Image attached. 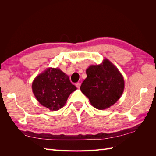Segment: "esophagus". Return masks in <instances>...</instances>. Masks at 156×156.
I'll list each match as a JSON object with an SVG mask.
<instances>
[{"mask_svg":"<svg viewBox=\"0 0 156 156\" xmlns=\"http://www.w3.org/2000/svg\"><path fill=\"white\" fill-rule=\"evenodd\" d=\"M80 85H81L80 82H76V87H77L78 88H80Z\"/></svg>","mask_w":156,"mask_h":156,"instance_id":"esophagus-1","label":"esophagus"}]
</instances>
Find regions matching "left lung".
Instances as JSON below:
<instances>
[{
  "label": "left lung",
  "instance_id": "left-lung-1",
  "mask_svg": "<svg viewBox=\"0 0 156 156\" xmlns=\"http://www.w3.org/2000/svg\"><path fill=\"white\" fill-rule=\"evenodd\" d=\"M87 78L80 90L97 109H106L114 105L122 95L125 82L119 69L107 59L87 69Z\"/></svg>",
  "mask_w": 156,
  "mask_h": 156
}]
</instances>
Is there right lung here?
I'll list each match as a JSON object with an SVG mask.
<instances>
[{"mask_svg": "<svg viewBox=\"0 0 156 156\" xmlns=\"http://www.w3.org/2000/svg\"><path fill=\"white\" fill-rule=\"evenodd\" d=\"M32 90L41 105L49 110L58 111L64 107L76 87L59 68H49L34 79Z\"/></svg>", "mask_w": 156, "mask_h": 156, "instance_id": "add662e5", "label": "right lung"}]
</instances>
